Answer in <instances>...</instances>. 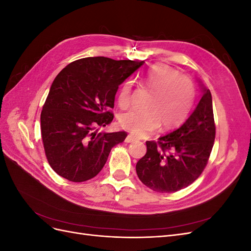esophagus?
Instances as JSON below:
<instances>
[{"label":"esophagus","instance_id":"esophagus-1","mask_svg":"<svg viewBox=\"0 0 251 251\" xmlns=\"http://www.w3.org/2000/svg\"><path fill=\"white\" fill-rule=\"evenodd\" d=\"M135 140H136V139L133 137V136H131V135H127L125 141H126V143H130V142H134Z\"/></svg>","mask_w":251,"mask_h":251}]
</instances>
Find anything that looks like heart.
<instances>
[{
    "mask_svg": "<svg viewBox=\"0 0 251 251\" xmlns=\"http://www.w3.org/2000/svg\"><path fill=\"white\" fill-rule=\"evenodd\" d=\"M143 85L151 95L142 110H132L120 116V125L135 137H144L159 126L176 127L188 116L195 100L193 80L163 64L151 67L143 75ZM133 83L126 80L120 87L117 101L120 108L131 104Z\"/></svg>",
    "mask_w": 251,
    "mask_h": 251,
    "instance_id": "heart-1",
    "label": "heart"
}]
</instances>
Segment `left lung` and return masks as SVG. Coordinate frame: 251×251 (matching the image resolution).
Here are the masks:
<instances>
[{"label":"left lung","mask_w":251,"mask_h":251,"mask_svg":"<svg viewBox=\"0 0 251 251\" xmlns=\"http://www.w3.org/2000/svg\"><path fill=\"white\" fill-rule=\"evenodd\" d=\"M202 97L185 123L158 142L147 141V154L136 164L138 178L157 193H175L191 185L207 164L216 137L212 100Z\"/></svg>","instance_id":"1"}]
</instances>
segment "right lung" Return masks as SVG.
<instances>
[{
	"label": "right lung",
	"mask_w": 251,
	"mask_h": 251,
	"mask_svg": "<svg viewBox=\"0 0 251 251\" xmlns=\"http://www.w3.org/2000/svg\"><path fill=\"white\" fill-rule=\"evenodd\" d=\"M144 64L104 56L75 60L53 80L41 114L47 160L57 175L72 182L92 179L126 132L98 133L114 118L110 109L120 83Z\"/></svg>",
	"instance_id": "right-lung-1"
}]
</instances>
